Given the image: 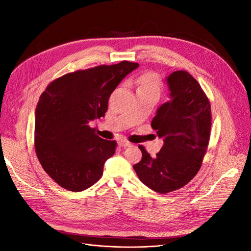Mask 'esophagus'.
Returning <instances> with one entry per match:
<instances>
[{"instance_id":"1","label":"esophagus","mask_w":251,"mask_h":251,"mask_svg":"<svg viewBox=\"0 0 251 251\" xmlns=\"http://www.w3.org/2000/svg\"><path fill=\"white\" fill-rule=\"evenodd\" d=\"M118 144H119L120 147H125V148H126V147H130L132 143L128 142V141L126 140V139H121V140L118 141Z\"/></svg>"}]
</instances>
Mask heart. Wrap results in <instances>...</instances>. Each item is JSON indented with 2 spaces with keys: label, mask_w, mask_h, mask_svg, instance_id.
Listing matches in <instances>:
<instances>
[{
  "label": "heart",
  "mask_w": 251,
  "mask_h": 251,
  "mask_svg": "<svg viewBox=\"0 0 251 251\" xmlns=\"http://www.w3.org/2000/svg\"><path fill=\"white\" fill-rule=\"evenodd\" d=\"M136 85H137V92H153L156 94H160L161 91V80L158 75L154 72H147L139 77L135 79Z\"/></svg>",
  "instance_id": "heart-1"
}]
</instances>
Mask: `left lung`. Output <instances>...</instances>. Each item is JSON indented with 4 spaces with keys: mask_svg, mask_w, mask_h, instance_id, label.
I'll return each mask as SVG.
<instances>
[{
    "mask_svg": "<svg viewBox=\"0 0 251 251\" xmlns=\"http://www.w3.org/2000/svg\"><path fill=\"white\" fill-rule=\"evenodd\" d=\"M171 100L158 108L151 120L163 146L151 158L142 146V158L133 165L138 178L153 191H177L199 172L210 137L211 110L207 96L187 71L165 78Z\"/></svg>",
    "mask_w": 251,
    "mask_h": 251,
    "instance_id": "8db88e82",
    "label": "left lung"
}]
</instances>
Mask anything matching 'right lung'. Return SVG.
Listing matches in <instances>:
<instances>
[{"label": "right lung", "instance_id": "right-lung-1", "mask_svg": "<svg viewBox=\"0 0 251 251\" xmlns=\"http://www.w3.org/2000/svg\"><path fill=\"white\" fill-rule=\"evenodd\" d=\"M138 67L123 60L68 73L41 95L35 110V151L59 186L81 192L102 176L103 164L117 143L100 138L91 124L104 116L113 91Z\"/></svg>", "mask_w": 251, "mask_h": 251}]
</instances>
